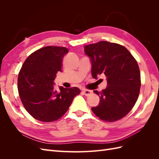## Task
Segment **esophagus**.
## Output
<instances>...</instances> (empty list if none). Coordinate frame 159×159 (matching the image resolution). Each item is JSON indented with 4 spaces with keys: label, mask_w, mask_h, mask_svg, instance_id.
Returning <instances> with one entry per match:
<instances>
[{
    "label": "esophagus",
    "mask_w": 159,
    "mask_h": 159,
    "mask_svg": "<svg viewBox=\"0 0 159 159\" xmlns=\"http://www.w3.org/2000/svg\"><path fill=\"white\" fill-rule=\"evenodd\" d=\"M83 92L86 96H89L91 94H92V91L88 89H83Z\"/></svg>",
    "instance_id": "obj_1"
}]
</instances>
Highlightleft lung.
<instances>
[{"label": "left lung", "mask_w": 159, "mask_h": 159, "mask_svg": "<svg viewBox=\"0 0 159 159\" xmlns=\"http://www.w3.org/2000/svg\"><path fill=\"white\" fill-rule=\"evenodd\" d=\"M92 64L91 75L97 79L104 74L107 86L101 92L98 106L91 108L104 121L113 122L124 117L137 102L141 88V74L137 61L122 45L107 41L84 46Z\"/></svg>", "instance_id": "1"}]
</instances>
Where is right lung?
<instances>
[{"label": "right lung", "instance_id": "obj_1", "mask_svg": "<svg viewBox=\"0 0 159 159\" xmlns=\"http://www.w3.org/2000/svg\"><path fill=\"white\" fill-rule=\"evenodd\" d=\"M68 52L66 47L46 46L28 56L19 71L18 90L22 105L32 117L43 122H52L66 113L75 96L80 93L76 87H60L54 81L61 71L62 61Z\"/></svg>", "mask_w": 159, "mask_h": 159}]
</instances>
